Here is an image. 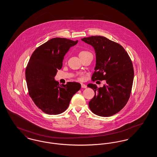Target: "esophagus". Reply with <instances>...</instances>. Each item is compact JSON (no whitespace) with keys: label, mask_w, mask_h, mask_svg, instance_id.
Listing matches in <instances>:
<instances>
[{"label":"esophagus","mask_w":157,"mask_h":157,"mask_svg":"<svg viewBox=\"0 0 157 157\" xmlns=\"http://www.w3.org/2000/svg\"><path fill=\"white\" fill-rule=\"evenodd\" d=\"M87 87V86L86 85H85L84 83H81V88H86Z\"/></svg>","instance_id":"obj_1"}]
</instances>
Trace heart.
<instances>
[{
	"instance_id": "heart-1",
	"label": "heart",
	"mask_w": 157,
	"mask_h": 157,
	"mask_svg": "<svg viewBox=\"0 0 157 157\" xmlns=\"http://www.w3.org/2000/svg\"><path fill=\"white\" fill-rule=\"evenodd\" d=\"M88 53L90 52H89L88 51H81L79 53V56L80 57V56H83V55H86V54H87Z\"/></svg>"
}]
</instances>
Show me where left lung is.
<instances>
[{
  "label": "left lung",
  "instance_id": "8db88e82",
  "mask_svg": "<svg viewBox=\"0 0 157 157\" xmlns=\"http://www.w3.org/2000/svg\"><path fill=\"white\" fill-rule=\"evenodd\" d=\"M81 40L92 45L96 53L92 81L106 80L107 83L102 88L88 85L95 92L89 102L90 109L98 116H112L125 106L130 97L134 76L132 60L121 45L106 37L92 36Z\"/></svg>",
  "mask_w": 157,
  "mask_h": 157
}]
</instances>
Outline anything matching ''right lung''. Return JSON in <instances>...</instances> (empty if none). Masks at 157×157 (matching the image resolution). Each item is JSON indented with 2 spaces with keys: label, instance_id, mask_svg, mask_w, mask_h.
Returning a JSON list of instances; mask_svg holds the SVG:
<instances>
[{
  "label": "right lung",
  "instance_id": "right-lung-1",
  "mask_svg": "<svg viewBox=\"0 0 157 157\" xmlns=\"http://www.w3.org/2000/svg\"><path fill=\"white\" fill-rule=\"evenodd\" d=\"M67 38L55 37L39 46L32 54L26 66L25 76L28 93L32 101L42 111L58 115L66 111L81 84L67 82L59 84L54 77L62 67L65 55L76 45Z\"/></svg>",
  "mask_w": 157,
  "mask_h": 157
}]
</instances>
